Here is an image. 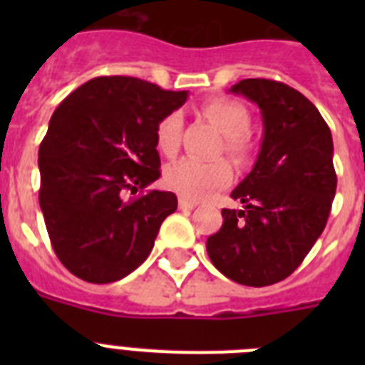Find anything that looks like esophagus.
Returning a JSON list of instances; mask_svg holds the SVG:
<instances>
[{
	"label": "esophagus",
	"instance_id": "34e87169",
	"mask_svg": "<svg viewBox=\"0 0 365 365\" xmlns=\"http://www.w3.org/2000/svg\"><path fill=\"white\" fill-rule=\"evenodd\" d=\"M178 206H180L182 210H193L195 206H197V200H191V199H185V197H180V200H178Z\"/></svg>",
	"mask_w": 365,
	"mask_h": 365
}]
</instances>
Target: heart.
<instances>
[{
    "mask_svg": "<svg viewBox=\"0 0 365 365\" xmlns=\"http://www.w3.org/2000/svg\"><path fill=\"white\" fill-rule=\"evenodd\" d=\"M200 113L225 136L223 148L235 159H242L248 151L246 134L252 119L246 106L233 98H212L200 106ZM183 119L180 111H170L159 119L155 126V143L165 157H174L182 142ZM231 166L225 160L183 159L166 168V187L185 199H206L217 189L231 182Z\"/></svg>",
    "mask_w": 365,
    "mask_h": 365,
    "instance_id": "obj_1",
    "label": "heart"
}]
</instances>
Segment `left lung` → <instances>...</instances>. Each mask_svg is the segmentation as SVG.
<instances>
[{
	"mask_svg": "<svg viewBox=\"0 0 365 365\" xmlns=\"http://www.w3.org/2000/svg\"><path fill=\"white\" fill-rule=\"evenodd\" d=\"M231 93L257 104L263 142L231 193L244 208H223L206 250L225 277L261 288L288 278L326 227L337 187L334 140L311 100L284 83L242 79Z\"/></svg>",
	"mask_w": 365,
	"mask_h": 365,
	"instance_id": "left-lung-1",
	"label": "left lung"
}]
</instances>
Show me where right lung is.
<instances>
[{
  "instance_id": "obj_1",
  "label": "right lung",
  "mask_w": 365,
  "mask_h": 365,
  "mask_svg": "<svg viewBox=\"0 0 365 365\" xmlns=\"http://www.w3.org/2000/svg\"><path fill=\"white\" fill-rule=\"evenodd\" d=\"M185 100L187 91L111 76L94 77L54 110L39 145V206L71 274L115 282L148 259L160 223L176 212V195H123L160 176L155 126Z\"/></svg>"
}]
</instances>
